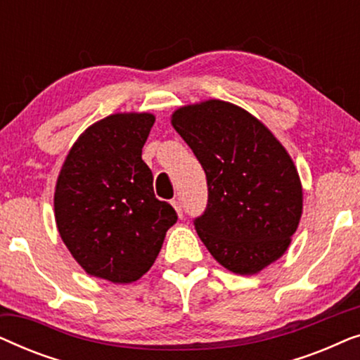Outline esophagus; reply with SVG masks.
<instances>
[{
  "instance_id": "34e87169",
  "label": "esophagus",
  "mask_w": 360,
  "mask_h": 360,
  "mask_svg": "<svg viewBox=\"0 0 360 360\" xmlns=\"http://www.w3.org/2000/svg\"><path fill=\"white\" fill-rule=\"evenodd\" d=\"M172 206H174V208H175V211H176V214H179V218H184V211H181V205H180V200H176V198H174V200H172Z\"/></svg>"
}]
</instances>
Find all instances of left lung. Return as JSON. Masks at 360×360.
<instances>
[{"mask_svg": "<svg viewBox=\"0 0 360 360\" xmlns=\"http://www.w3.org/2000/svg\"><path fill=\"white\" fill-rule=\"evenodd\" d=\"M208 181V206L195 229L210 254L238 275H255L287 252L303 213L292 157L244 108L205 100L172 112Z\"/></svg>", "mask_w": 360, "mask_h": 360, "instance_id": "obj_1", "label": "left lung"}]
</instances>
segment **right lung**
I'll return each mask as SVG.
<instances>
[{
    "label": "right lung",
    "instance_id": "1",
    "mask_svg": "<svg viewBox=\"0 0 360 360\" xmlns=\"http://www.w3.org/2000/svg\"><path fill=\"white\" fill-rule=\"evenodd\" d=\"M154 122L150 112L103 117L78 136L63 160L53 193L57 229L91 277L139 280L176 223L175 210L155 198L152 172L142 160Z\"/></svg>",
    "mask_w": 360,
    "mask_h": 360
}]
</instances>
